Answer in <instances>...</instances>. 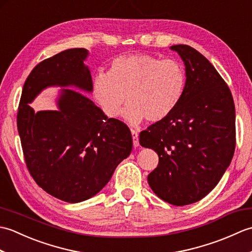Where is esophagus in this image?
Listing matches in <instances>:
<instances>
[{
  "instance_id": "1",
  "label": "esophagus",
  "mask_w": 252,
  "mask_h": 252,
  "mask_svg": "<svg viewBox=\"0 0 252 252\" xmlns=\"http://www.w3.org/2000/svg\"><path fill=\"white\" fill-rule=\"evenodd\" d=\"M131 135H132V140H133V145L134 147H137L140 145V142H138V133L135 130L131 129Z\"/></svg>"
}]
</instances>
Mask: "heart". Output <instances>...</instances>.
<instances>
[{"label":"heart","instance_id":"1","mask_svg":"<svg viewBox=\"0 0 252 252\" xmlns=\"http://www.w3.org/2000/svg\"><path fill=\"white\" fill-rule=\"evenodd\" d=\"M185 87L186 73L180 62L131 54L115 58L108 73L96 74L93 95L110 118L121 114L126 99L129 106L123 116L136 126L145 119L157 122L170 116L181 103Z\"/></svg>","mask_w":252,"mask_h":252}]
</instances>
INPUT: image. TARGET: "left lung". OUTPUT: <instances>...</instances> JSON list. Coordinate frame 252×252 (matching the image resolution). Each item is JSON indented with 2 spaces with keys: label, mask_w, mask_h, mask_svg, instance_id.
<instances>
[{
  "label": "left lung",
  "mask_w": 252,
  "mask_h": 252,
  "mask_svg": "<svg viewBox=\"0 0 252 252\" xmlns=\"http://www.w3.org/2000/svg\"><path fill=\"white\" fill-rule=\"evenodd\" d=\"M182 57L186 87L176 109L140 133V144L158 154L148 184L174 206L199 201L232 161L236 146L231 90L207 58L192 47L171 46Z\"/></svg>",
  "instance_id": "8db88e82"
}]
</instances>
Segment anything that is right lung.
Wrapping results in <instances>:
<instances>
[{"label":"right lung","mask_w":252,"mask_h":252,"mask_svg":"<svg viewBox=\"0 0 252 252\" xmlns=\"http://www.w3.org/2000/svg\"><path fill=\"white\" fill-rule=\"evenodd\" d=\"M85 49L46 58L26 79L17 111V129L27 169L47 194L66 202L87 200L108 183L132 151L131 132L107 118L87 96L63 90L60 110L34 112L28 103L50 85L92 91Z\"/></svg>","instance_id":"1"}]
</instances>
